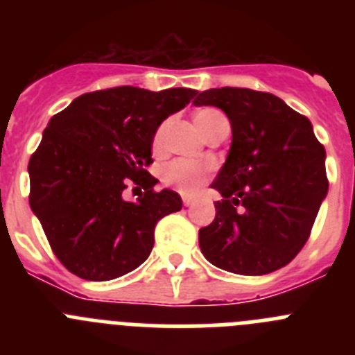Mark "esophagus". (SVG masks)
Wrapping results in <instances>:
<instances>
[{
    "label": "esophagus",
    "mask_w": 355,
    "mask_h": 355,
    "mask_svg": "<svg viewBox=\"0 0 355 355\" xmlns=\"http://www.w3.org/2000/svg\"><path fill=\"white\" fill-rule=\"evenodd\" d=\"M193 202H196V200H193L192 197H183V205L187 206V208L188 206H193Z\"/></svg>",
    "instance_id": "obj_1"
}]
</instances>
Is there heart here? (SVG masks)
<instances>
[{
  "label": "heart",
  "mask_w": 355,
  "mask_h": 355,
  "mask_svg": "<svg viewBox=\"0 0 355 355\" xmlns=\"http://www.w3.org/2000/svg\"><path fill=\"white\" fill-rule=\"evenodd\" d=\"M218 119H224V114L220 110L215 108H202L196 112L193 121H196L197 128L202 135L215 124ZM171 121H165L159 124L156 130L155 139H153V149L156 153L163 149L165 146V139H167V131ZM213 172V165L208 162H199V159H190V158H178L165 165L162 171V180L163 183L172 187L183 196H193L202 188V184L209 180V175Z\"/></svg>",
  "instance_id": "heart-1"
}]
</instances>
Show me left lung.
I'll return each instance as SVG.
<instances>
[{
  "label": "left lung",
  "mask_w": 355,
  "mask_h": 355,
  "mask_svg": "<svg viewBox=\"0 0 355 355\" xmlns=\"http://www.w3.org/2000/svg\"><path fill=\"white\" fill-rule=\"evenodd\" d=\"M193 105L220 108L233 131L211 183L222 200L199 231L205 258L240 275L283 268L309 238L329 190L325 149L311 122L274 94L236 87L205 90Z\"/></svg>",
  "instance_id": "1"
}]
</instances>
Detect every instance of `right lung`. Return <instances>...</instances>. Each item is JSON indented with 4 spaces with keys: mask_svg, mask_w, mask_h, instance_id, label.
<instances>
[{
    "mask_svg": "<svg viewBox=\"0 0 355 355\" xmlns=\"http://www.w3.org/2000/svg\"><path fill=\"white\" fill-rule=\"evenodd\" d=\"M196 94L115 87L76 97L49 121L28 163L30 206L69 272L110 281L149 258L156 222L183 206L174 190H153V139ZM130 184L146 190L135 203L123 199Z\"/></svg>",
    "mask_w": 355,
    "mask_h": 355,
    "instance_id": "obj_1",
    "label": "right lung"
}]
</instances>
